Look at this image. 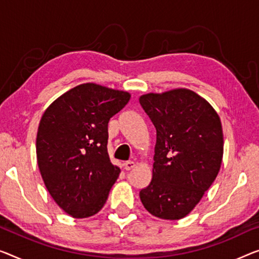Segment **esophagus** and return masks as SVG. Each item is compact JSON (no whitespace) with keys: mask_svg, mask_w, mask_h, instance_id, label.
<instances>
[{"mask_svg":"<svg viewBox=\"0 0 259 259\" xmlns=\"http://www.w3.org/2000/svg\"><path fill=\"white\" fill-rule=\"evenodd\" d=\"M123 167H124V169H126V171H130V169H133L135 167V163L133 160L124 161V163H123Z\"/></svg>","mask_w":259,"mask_h":259,"instance_id":"obj_1","label":"esophagus"}]
</instances>
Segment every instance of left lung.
<instances>
[{"label": "left lung", "instance_id": "1", "mask_svg": "<svg viewBox=\"0 0 259 259\" xmlns=\"http://www.w3.org/2000/svg\"><path fill=\"white\" fill-rule=\"evenodd\" d=\"M140 103L157 133L152 180L140 192L141 201L156 218L183 219L221 167V121L206 100L185 88L142 95Z\"/></svg>", "mask_w": 259, "mask_h": 259}]
</instances>
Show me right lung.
Here are the masks:
<instances>
[{
    "mask_svg": "<svg viewBox=\"0 0 259 259\" xmlns=\"http://www.w3.org/2000/svg\"><path fill=\"white\" fill-rule=\"evenodd\" d=\"M129 100L126 92L82 83L51 103L40 119L36 150L41 178L73 218L101 210L121 172L108 154V123Z\"/></svg>",
    "mask_w": 259,
    "mask_h": 259,
    "instance_id": "right-lung-1",
    "label": "right lung"
}]
</instances>
